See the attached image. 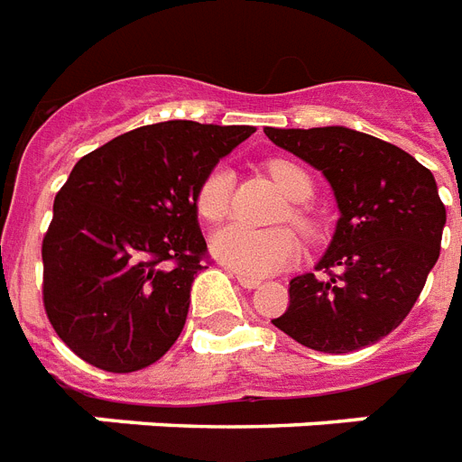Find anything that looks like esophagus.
Segmentation results:
<instances>
[{
  "instance_id": "34e87169",
  "label": "esophagus",
  "mask_w": 462,
  "mask_h": 462,
  "mask_svg": "<svg viewBox=\"0 0 462 462\" xmlns=\"http://www.w3.org/2000/svg\"><path fill=\"white\" fill-rule=\"evenodd\" d=\"M227 271H230V273L235 275V278H237V282H239V285H242V288H245V290H256V288H259V285H261L259 278H249V275L237 273L235 268H227Z\"/></svg>"
}]
</instances>
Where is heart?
Here are the masks:
<instances>
[{"instance_id":"heart-1","label":"heart","mask_w":462,"mask_h":462,"mask_svg":"<svg viewBox=\"0 0 462 462\" xmlns=\"http://www.w3.org/2000/svg\"><path fill=\"white\" fill-rule=\"evenodd\" d=\"M268 172L275 180V184L285 191L292 201H307L311 196V180L302 167L290 162V160H273ZM230 189L232 174L225 167L210 170L196 191V210L203 220L216 223L227 216L230 210ZM290 220L300 225L302 230H311V220L304 216L300 208L290 210ZM210 249L217 261L225 266L235 268L237 273L249 275V278H263V275L278 273L282 268L292 266L302 245L292 230H271L259 232L249 230L245 225H225L210 237Z\"/></svg>"}]
</instances>
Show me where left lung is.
I'll use <instances>...</instances> for the list:
<instances>
[{
  "mask_svg": "<svg viewBox=\"0 0 462 462\" xmlns=\"http://www.w3.org/2000/svg\"><path fill=\"white\" fill-rule=\"evenodd\" d=\"M263 134L316 167L340 210L316 263L323 275L290 281V307L273 326L330 355L379 343L410 314L439 259L446 208L434 174L402 148L347 126Z\"/></svg>",
  "mask_w": 462,
  "mask_h": 462,
  "instance_id": "8db88e82",
  "label": "left lung"
}]
</instances>
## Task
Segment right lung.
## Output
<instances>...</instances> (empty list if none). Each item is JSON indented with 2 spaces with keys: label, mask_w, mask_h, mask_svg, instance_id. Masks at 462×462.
Instances as JSON below:
<instances>
[{
  "label": "right lung",
  "mask_w": 462,
  "mask_h": 462,
  "mask_svg": "<svg viewBox=\"0 0 462 462\" xmlns=\"http://www.w3.org/2000/svg\"><path fill=\"white\" fill-rule=\"evenodd\" d=\"M254 132L172 119L76 162L42 239V302L79 357L129 374L172 347L206 259L199 184Z\"/></svg>",
  "instance_id": "1"
}]
</instances>
